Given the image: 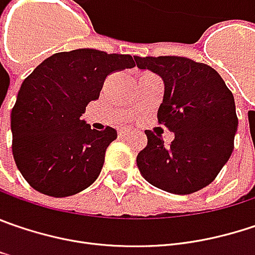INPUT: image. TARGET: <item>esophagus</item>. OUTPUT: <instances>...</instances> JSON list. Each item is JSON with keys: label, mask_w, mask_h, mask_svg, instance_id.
Masks as SVG:
<instances>
[{"label": "esophagus", "mask_w": 255, "mask_h": 255, "mask_svg": "<svg viewBox=\"0 0 255 255\" xmlns=\"http://www.w3.org/2000/svg\"><path fill=\"white\" fill-rule=\"evenodd\" d=\"M128 134H129V129H126V128L118 131V135H120V137H127Z\"/></svg>", "instance_id": "obj_1"}]
</instances>
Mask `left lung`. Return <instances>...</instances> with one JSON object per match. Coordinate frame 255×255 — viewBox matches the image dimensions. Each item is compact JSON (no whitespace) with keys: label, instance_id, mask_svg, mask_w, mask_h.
<instances>
[{"label":"left lung","instance_id":"left-lung-1","mask_svg":"<svg viewBox=\"0 0 255 255\" xmlns=\"http://www.w3.org/2000/svg\"><path fill=\"white\" fill-rule=\"evenodd\" d=\"M164 81L158 124L174 132L166 145L147 129V145L137 156L142 177L161 190L189 195L215 180L231 157L238 127L234 95L215 69L180 56L138 57Z\"/></svg>","mask_w":255,"mask_h":255}]
</instances>
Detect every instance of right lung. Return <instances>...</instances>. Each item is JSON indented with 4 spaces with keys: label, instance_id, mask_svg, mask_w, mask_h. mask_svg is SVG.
<instances>
[{
    "label": "right lung",
    "instance_id": "obj_1",
    "mask_svg": "<svg viewBox=\"0 0 255 255\" xmlns=\"http://www.w3.org/2000/svg\"><path fill=\"white\" fill-rule=\"evenodd\" d=\"M134 66L129 54L78 49L47 57L24 79L11 131L12 156L30 186L65 198L97 180L117 131L92 129L81 117L111 73Z\"/></svg>",
    "mask_w": 255,
    "mask_h": 255
}]
</instances>
